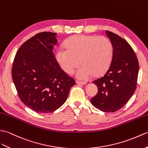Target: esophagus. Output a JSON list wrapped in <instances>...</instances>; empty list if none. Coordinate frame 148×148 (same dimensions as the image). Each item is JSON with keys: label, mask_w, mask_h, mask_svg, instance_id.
I'll use <instances>...</instances> for the list:
<instances>
[{"label": "esophagus", "mask_w": 148, "mask_h": 148, "mask_svg": "<svg viewBox=\"0 0 148 148\" xmlns=\"http://www.w3.org/2000/svg\"><path fill=\"white\" fill-rule=\"evenodd\" d=\"M76 84L78 85H86L87 82H80V81H76Z\"/></svg>", "instance_id": "obj_1"}]
</instances>
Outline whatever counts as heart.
I'll list each match as a JSON object with an SVG mask.
<instances>
[{"label": "heart", "mask_w": 148, "mask_h": 148, "mask_svg": "<svg viewBox=\"0 0 148 148\" xmlns=\"http://www.w3.org/2000/svg\"><path fill=\"white\" fill-rule=\"evenodd\" d=\"M65 49L58 48L56 58L61 68L68 74L73 72L80 63L75 76L87 80L94 74L99 76L111 64L113 46L109 38L96 35H75L65 42Z\"/></svg>", "instance_id": "obj_1"}]
</instances>
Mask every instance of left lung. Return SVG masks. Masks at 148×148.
Returning a JSON list of instances; mask_svg holds the SVG:
<instances>
[{
	"label": "left lung",
	"mask_w": 148,
	"mask_h": 148,
	"mask_svg": "<svg viewBox=\"0 0 148 148\" xmlns=\"http://www.w3.org/2000/svg\"><path fill=\"white\" fill-rule=\"evenodd\" d=\"M106 34L113 46L110 66L103 77L92 83L98 92L90 99L93 106L104 112H114L121 109L132 96L136 88L139 62L132 47L113 32Z\"/></svg>",
	"instance_id": "left-lung-1"
}]
</instances>
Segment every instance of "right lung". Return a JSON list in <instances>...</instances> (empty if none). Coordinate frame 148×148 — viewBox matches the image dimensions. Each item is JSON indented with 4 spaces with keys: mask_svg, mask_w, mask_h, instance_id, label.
<instances>
[{
    "mask_svg": "<svg viewBox=\"0 0 148 148\" xmlns=\"http://www.w3.org/2000/svg\"><path fill=\"white\" fill-rule=\"evenodd\" d=\"M56 33L41 32L16 52L12 78L21 101L38 113L56 111L66 101L75 80L61 70L53 50Z\"/></svg>",
    "mask_w": 148,
    "mask_h": 148,
    "instance_id": "obj_1",
    "label": "right lung"
}]
</instances>
